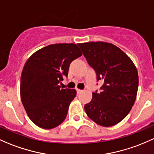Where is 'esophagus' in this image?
<instances>
[{"instance_id": "esophagus-1", "label": "esophagus", "mask_w": 154, "mask_h": 154, "mask_svg": "<svg viewBox=\"0 0 154 154\" xmlns=\"http://www.w3.org/2000/svg\"><path fill=\"white\" fill-rule=\"evenodd\" d=\"M76 90H77V94H80V93H81V92L82 91V90L78 89V88H77V89H76Z\"/></svg>"}]
</instances>
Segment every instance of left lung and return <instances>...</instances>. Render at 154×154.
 <instances>
[{"label": "left lung", "instance_id": "obj_1", "mask_svg": "<svg viewBox=\"0 0 154 154\" xmlns=\"http://www.w3.org/2000/svg\"><path fill=\"white\" fill-rule=\"evenodd\" d=\"M83 55L103 82L84 106L91 119L104 127L119 123L135 103L139 85L137 68L119 48L104 42L79 43Z\"/></svg>", "mask_w": 154, "mask_h": 154}]
</instances>
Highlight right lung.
Masks as SVG:
<instances>
[{
  "label": "right lung",
  "instance_id": "obj_1",
  "mask_svg": "<svg viewBox=\"0 0 154 154\" xmlns=\"http://www.w3.org/2000/svg\"><path fill=\"white\" fill-rule=\"evenodd\" d=\"M82 55L77 44H52L34 53L24 65L20 97L31 120L38 127L51 129L66 119L75 89L61 88L70 63Z\"/></svg>",
  "mask_w": 154,
  "mask_h": 154
}]
</instances>
